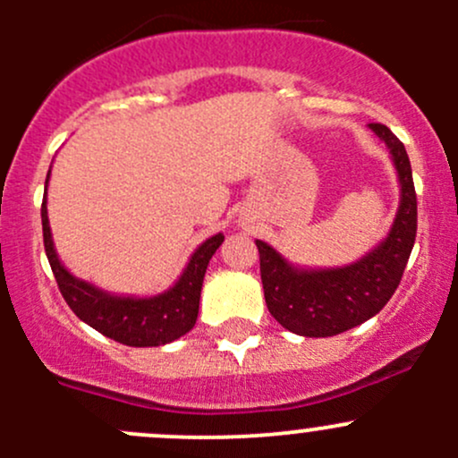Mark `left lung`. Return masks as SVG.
I'll list each match as a JSON object with an SVG mask.
<instances>
[{"label": "left lung", "mask_w": 458, "mask_h": 458, "mask_svg": "<svg viewBox=\"0 0 458 458\" xmlns=\"http://www.w3.org/2000/svg\"><path fill=\"white\" fill-rule=\"evenodd\" d=\"M370 128L386 141L401 183V206L381 246L352 266L336 270H297L275 248L257 242L263 297L270 315L301 336H335L377 315L408 266L417 239V192L405 146L383 123Z\"/></svg>", "instance_id": "8db88e82"}]
</instances>
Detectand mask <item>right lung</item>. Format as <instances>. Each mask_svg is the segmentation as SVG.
Here are the masks:
<instances>
[{"mask_svg": "<svg viewBox=\"0 0 458 458\" xmlns=\"http://www.w3.org/2000/svg\"><path fill=\"white\" fill-rule=\"evenodd\" d=\"M46 183H48V179H46ZM41 228H44L46 257L53 267L59 293L66 299L71 310L104 336L117 341V344L132 345V348H152V345L170 344V341L179 339L188 330H192L197 315H199V297L208 261L224 242L221 233L203 242L192 255L183 275L179 276V281L168 293L150 299H132L101 293L95 285L75 279L62 266L53 248V237H50L46 197L41 203Z\"/></svg>", "mask_w": 458, "mask_h": 458, "instance_id": "add662e5", "label": "right lung"}]
</instances>
